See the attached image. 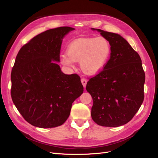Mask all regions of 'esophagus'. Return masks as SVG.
<instances>
[{
    "instance_id": "1",
    "label": "esophagus",
    "mask_w": 158,
    "mask_h": 158,
    "mask_svg": "<svg viewBox=\"0 0 158 158\" xmlns=\"http://www.w3.org/2000/svg\"><path fill=\"white\" fill-rule=\"evenodd\" d=\"M81 82H82L83 86L85 88V85H86V84H87V80L84 78H81Z\"/></svg>"
}]
</instances>
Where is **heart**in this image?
<instances>
[{
	"label": "heart",
	"mask_w": 158,
	"mask_h": 158,
	"mask_svg": "<svg viewBox=\"0 0 158 158\" xmlns=\"http://www.w3.org/2000/svg\"><path fill=\"white\" fill-rule=\"evenodd\" d=\"M111 52L109 41L103 37L78 38L72 41L66 53L60 56L61 64L74 67V62H79L80 68L87 74H95L106 65Z\"/></svg>",
	"instance_id": "heart-1"
}]
</instances>
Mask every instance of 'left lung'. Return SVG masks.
<instances>
[{"instance_id":"1","label":"left lung","mask_w":158,"mask_h":158,"mask_svg":"<svg viewBox=\"0 0 158 158\" xmlns=\"http://www.w3.org/2000/svg\"><path fill=\"white\" fill-rule=\"evenodd\" d=\"M91 29L99 32L111 47L103 70L86 85L93 99L91 116L98 125L120 127L131 120L144 101L145 73L142 60L121 35Z\"/></svg>"}]
</instances>
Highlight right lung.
<instances>
[{"mask_svg":"<svg viewBox=\"0 0 158 158\" xmlns=\"http://www.w3.org/2000/svg\"><path fill=\"white\" fill-rule=\"evenodd\" d=\"M75 29L60 27L36 35L19 51L11 73L14 104L31 125H63L72 105L84 92L80 76L65 74L59 65L63 38Z\"/></svg>","mask_w":158,"mask_h":158,"instance_id":"right-lung-1","label":"right lung"}]
</instances>
